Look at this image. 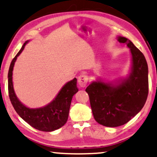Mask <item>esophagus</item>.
Returning a JSON list of instances; mask_svg holds the SVG:
<instances>
[{"label": "esophagus", "instance_id": "obj_1", "mask_svg": "<svg viewBox=\"0 0 157 157\" xmlns=\"http://www.w3.org/2000/svg\"><path fill=\"white\" fill-rule=\"evenodd\" d=\"M88 76L87 75L84 74V73H82V74L80 75V77L78 78L79 85L81 87H85L87 85V82H88Z\"/></svg>", "mask_w": 157, "mask_h": 157}]
</instances>
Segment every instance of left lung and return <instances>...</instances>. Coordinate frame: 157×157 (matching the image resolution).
Segmentation results:
<instances>
[{"label": "left lung", "instance_id": "obj_1", "mask_svg": "<svg viewBox=\"0 0 157 157\" xmlns=\"http://www.w3.org/2000/svg\"><path fill=\"white\" fill-rule=\"evenodd\" d=\"M118 41L130 48L132 55L130 76L115 87L97 81L85 90L94 118L107 127L128 123L144 107L149 93L148 65L143 53L125 37L119 36Z\"/></svg>", "mask_w": 157, "mask_h": 157}]
</instances>
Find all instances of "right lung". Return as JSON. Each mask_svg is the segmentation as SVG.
Wrapping results in <instances>:
<instances>
[{
	"label": "right lung",
	"instance_id": "1",
	"mask_svg": "<svg viewBox=\"0 0 157 157\" xmlns=\"http://www.w3.org/2000/svg\"><path fill=\"white\" fill-rule=\"evenodd\" d=\"M26 41L21 49L10 63L8 75V95L11 104L16 113L26 123L37 130L49 132L61 128L67 121L69 111L73 95L78 91L77 87V79L70 81L61 89L53 101L43 108L31 109L21 103L16 97L13 87L12 75L13 69L17 57L21 53Z\"/></svg>",
	"mask_w": 157,
	"mask_h": 157
}]
</instances>
